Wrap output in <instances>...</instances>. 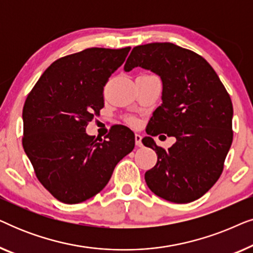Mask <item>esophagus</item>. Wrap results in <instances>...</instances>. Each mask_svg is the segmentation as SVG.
<instances>
[{
    "instance_id": "34e87169",
    "label": "esophagus",
    "mask_w": 253,
    "mask_h": 253,
    "mask_svg": "<svg viewBox=\"0 0 253 253\" xmlns=\"http://www.w3.org/2000/svg\"><path fill=\"white\" fill-rule=\"evenodd\" d=\"M141 139H143V137H141L140 133H136V134H134V140H136V145H137L138 147L143 146V143H141Z\"/></svg>"
}]
</instances>
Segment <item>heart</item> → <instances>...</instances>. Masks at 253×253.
Masks as SVG:
<instances>
[{"instance_id": "b5f03b06", "label": "heart", "mask_w": 253, "mask_h": 253, "mask_svg": "<svg viewBox=\"0 0 253 253\" xmlns=\"http://www.w3.org/2000/svg\"><path fill=\"white\" fill-rule=\"evenodd\" d=\"M130 123H131V124H137V121L134 120V119H131V120H130Z\"/></svg>"}]
</instances>
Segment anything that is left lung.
Returning <instances> with one entry per match:
<instances>
[{
    "label": "left lung",
    "mask_w": 253,
    "mask_h": 253,
    "mask_svg": "<svg viewBox=\"0 0 253 253\" xmlns=\"http://www.w3.org/2000/svg\"><path fill=\"white\" fill-rule=\"evenodd\" d=\"M140 67L161 78L162 103L154 110L143 138L158 155L145 172L155 195L185 204L205 195L222 174L233 143V103L216 72L195 51L170 42L134 47L124 64ZM166 133L176 143L167 151L151 135Z\"/></svg>",
    "instance_id": "obj_1"
}]
</instances>
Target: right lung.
Here are the masks:
<instances>
[{
  "mask_svg": "<svg viewBox=\"0 0 253 253\" xmlns=\"http://www.w3.org/2000/svg\"><path fill=\"white\" fill-rule=\"evenodd\" d=\"M131 48H87L46 69L23 108L24 151L41 184L64 204L85 202L107 185L134 147V133L114 126L106 139L86 133L103 108V87Z\"/></svg>",
  "mask_w": 253,
  "mask_h": 253,
  "instance_id": "add662e5",
  "label": "right lung"
}]
</instances>
